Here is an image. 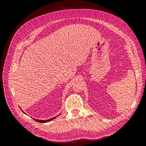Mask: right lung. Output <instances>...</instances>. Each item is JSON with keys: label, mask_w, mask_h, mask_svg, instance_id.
<instances>
[{"label": "right lung", "mask_w": 146, "mask_h": 146, "mask_svg": "<svg viewBox=\"0 0 146 146\" xmlns=\"http://www.w3.org/2000/svg\"><path fill=\"white\" fill-rule=\"evenodd\" d=\"M21 109V108H20ZM23 113H24V111H23ZM56 118V117H54V118H51V119H47V120H40V119H34L36 121H37V122H41V123H45V122H49V121H51V120H52V119H55Z\"/></svg>", "instance_id": "1"}]
</instances>
